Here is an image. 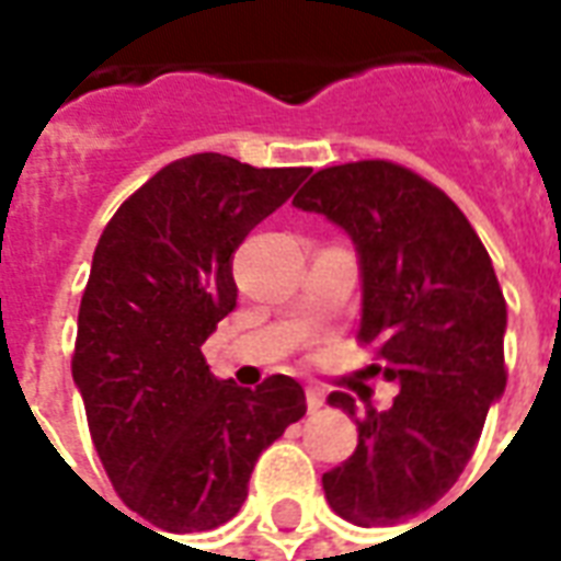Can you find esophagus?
Segmentation results:
<instances>
[{
	"instance_id": "1",
	"label": "esophagus",
	"mask_w": 561,
	"mask_h": 561,
	"mask_svg": "<svg viewBox=\"0 0 561 561\" xmlns=\"http://www.w3.org/2000/svg\"><path fill=\"white\" fill-rule=\"evenodd\" d=\"M321 405H324V390L316 388V385H309V388H306V409H309V412H318Z\"/></svg>"
}]
</instances>
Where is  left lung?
Returning a JSON list of instances; mask_svg holds the SVG:
<instances>
[{"mask_svg":"<svg viewBox=\"0 0 561 561\" xmlns=\"http://www.w3.org/2000/svg\"><path fill=\"white\" fill-rule=\"evenodd\" d=\"M294 207L321 213L360 255V345L397 381L388 412L328 400L357 421V447L324 471L330 507L354 526H393L457 483L486 412L505 393V294L462 209L421 173L385 159L318 171Z\"/></svg>","mask_w":561,"mask_h":561,"instance_id":"obj_1","label":"left lung"}]
</instances>
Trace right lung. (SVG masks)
<instances>
[{
	"mask_svg": "<svg viewBox=\"0 0 561 561\" xmlns=\"http://www.w3.org/2000/svg\"><path fill=\"white\" fill-rule=\"evenodd\" d=\"M306 173L185 156L123 201L99 237L71 376L116 495L152 529L188 535L228 523L261 450L306 414L294 378L237 388L201 354L237 306V245Z\"/></svg>",
	"mask_w": 561,
	"mask_h": 561,
	"instance_id": "1",
	"label": "right lung"
}]
</instances>
